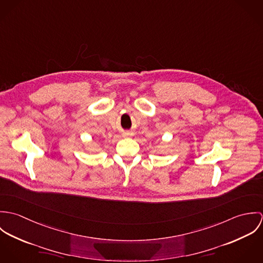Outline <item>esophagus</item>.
<instances>
[{"label": "esophagus", "mask_w": 263, "mask_h": 263, "mask_svg": "<svg viewBox=\"0 0 263 263\" xmlns=\"http://www.w3.org/2000/svg\"><path fill=\"white\" fill-rule=\"evenodd\" d=\"M122 136L124 138H132V137H134V133L133 132H125V133L122 134Z\"/></svg>", "instance_id": "esophagus-1"}]
</instances>
